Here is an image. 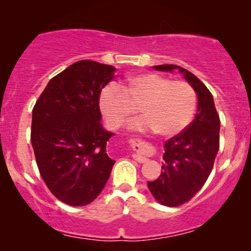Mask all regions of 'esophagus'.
Masks as SVG:
<instances>
[{"label": "esophagus", "instance_id": "esophagus-1", "mask_svg": "<svg viewBox=\"0 0 251 251\" xmlns=\"http://www.w3.org/2000/svg\"><path fill=\"white\" fill-rule=\"evenodd\" d=\"M132 149L134 150V153L132 154V157L134 158L137 162L139 163H145L148 160V157L145 155V152L148 151V144L140 139H131L129 140Z\"/></svg>", "mask_w": 251, "mask_h": 251}]
</instances>
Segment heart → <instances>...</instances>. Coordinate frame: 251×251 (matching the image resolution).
<instances>
[{"label": "heart", "mask_w": 251, "mask_h": 251, "mask_svg": "<svg viewBox=\"0 0 251 251\" xmlns=\"http://www.w3.org/2000/svg\"><path fill=\"white\" fill-rule=\"evenodd\" d=\"M99 108L112 128H118L139 105L142 116L129 123L137 132L154 131L160 137H175L189 126L195 116L197 94L185 81L145 73L132 76L122 87L108 83L99 94Z\"/></svg>", "instance_id": "heart-1"}]
</instances>
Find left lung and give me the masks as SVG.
I'll return each mask as SVG.
<instances>
[{
	"label": "left lung",
	"instance_id": "8db88e82",
	"mask_svg": "<svg viewBox=\"0 0 251 251\" xmlns=\"http://www.w3.org/2000/svg\"><path fill=\"white\" fill-rule=\"evenodd\" d=\"M153 68L160 72L178 70L198 98L194 122L165 143L162 174L153 181H148L149 190L160 204L179 206L203 188L211 174L220 149L221 122L212 94L191 72L176 65H159Z\"/></svg>",
	"mask_w": 251,
	"mask_h": 251
}]
</instances>
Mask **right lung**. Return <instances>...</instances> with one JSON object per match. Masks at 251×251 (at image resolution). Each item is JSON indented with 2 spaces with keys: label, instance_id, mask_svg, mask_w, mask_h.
I'll use <instances>...</instances> for the list:
<instances>
[{
  "label": "right lung",
  "instance_id": "obj_1",
  "mask_svg": "<svg viewBox=\"0 0 251 251\" xmlns=\"http://www.w3.org/2000/svg\"><path fill=\"white\" fill-rule=\"evenodd\" d=\"M113 66L81 60L48 82L33 108L30 140L40 175L59 201L92 203L116 160L106 153L99 94L113 79Z\"/></svg>",
  "mask_w": 251,
  "mask_h": 251
}]
</instances>
